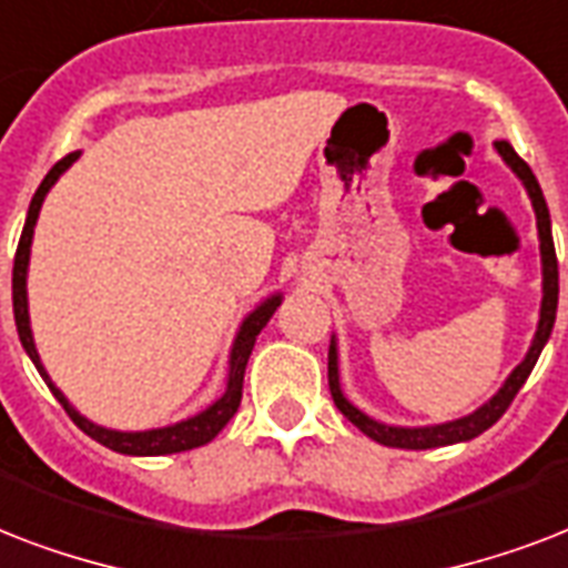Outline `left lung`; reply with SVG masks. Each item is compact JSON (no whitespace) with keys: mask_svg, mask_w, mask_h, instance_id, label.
<instances>
[{"mask_svg":"<svg viewBox=\"0 0 568 568\" xmlns=\"http://www.w3.org/2000/svg\"><path fill=\"white\" fill-rule=\"evenodd\" d=\"M498 153L504 156L509 169L516 171V178L525 183L527 195H530V204H534L536 213V227H539V254H542V307H539V325H536L534 344L527 349L525 362L518 364L516 371L509 373L504 388L483 403L477 412L465 417H456V420H447V424L435 426H388L373 420L371 415H364L362 408H355L349 399L344 397L341 390V371H337V344L328 346V390H332L334 406L344 412L346 420H353L364 435H371L373 442L385 444V447H403V450H429V447H444V444L456 442H471L480 433H486L491 424H498V417L509 408V403L516 399V394L521 390V385L527 382L530 371L536 367V358L542 353V346L548 344L554 328V316H557V293H560V278H557V254H554V240H551V215H548V204H545L542 189L536 183L534 171L527 165L509 142H495Z\"/></svg>","mask_w":568,"mask_h":568,"instance_id":"8db88e82","label":"left lung"}]
</instances>
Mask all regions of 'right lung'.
Masks as SVG:
<instances>
[{"label":"right lung","instance_id":"1","mask_svg":"<svg viewBox=\"0 0 568 568\" xmlns=\"http://www.w3.org/2000/svg\"><path fill=\"white\" fill-rule=\"evenodd\" d=\"M79 160V151L68 153L64 160H59L50 169V174L43 178V183L34 192L32 204H29V215H26L23 234H20V245H17L14 254V278H11V290H14V323L17 334H20V344L29 353L32 364L41 373V379L50 385V390L55 394L64 412L70 415V420L82 429L85 435H91L94 442H100L103 447L115 453H126V456H165V453H180V450H192V447H201V444L213 442L215 435L222 433L224 424L236 415L240 408V399H243V376H245V364H248V355L254 349V341L257 334L263 332V325L270 323V316L278 311L281 305V293L275 296L263 298L261 305L254 307L252 314L245 316L240 332L234 337V346H231V367H227V388L213 406L197 412L195 417H186L180 424L160 426V429H144V433H121V429H105V426L91 424L88 417H82L77 408L70 406L68 397L61 394L55 385H52L50 373L43 371L41 355L34 349V337H32V325H29V296H26V275H29V252H32V236H34V222H38V213H41V204L47 192L55 186V180L64 174V171Z\"/></svg>","mask_w":568,"mask_h":568}]
</instances>
